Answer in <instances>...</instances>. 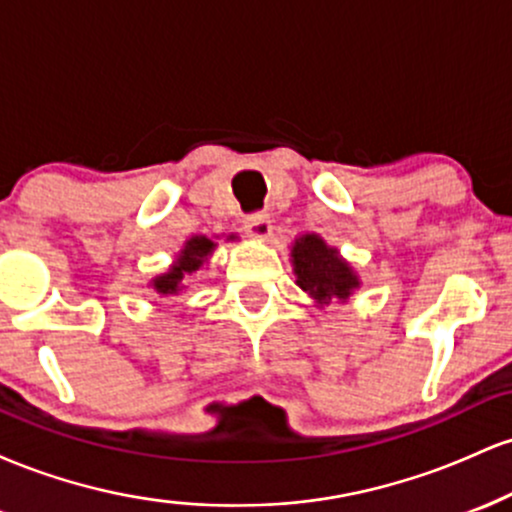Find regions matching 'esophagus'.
<instances>
[{
  "instance_id": "34e87169",
  "label": "esophagus",
  "mask_w": 512,
  "mask_h": 512,
  "mask_svg": "<svg viewBox=\"0 0 512 512\" xmlns=\"http://www.w3.org/2000/svg\"><path fill=\"white\" fill-rule=\"evenodd\" d=\"M245 231L252 240H267L272 236V219L267 214H252L245 219Z\"/></svg>"
}]
</instances>
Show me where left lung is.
I'll return each instance as SVG.
<instances>
[{"instance_id":"left-lung-1","label":"left lung","mask_w":512,"mask_h":512,"mask_svg":"<svg viewBox=\"0 0 512 512\" xmlns=\"http://www.w3.org/2000/svg\"><path fill=\"white\" fill-rule=\"evenodd\" d=\"M291 267L298 289L308 293L317 308H325L332 301L349 303L354 291L361 289V276L356 269L317 233H303L293 240Z\"/></svg>"}]
</instances>
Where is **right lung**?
<instances>
[{
	"label": "right lung",
	"mask_w": 512,
	"mask_h": 512,
	"mask_svg": "<svg viewBox=\"0 0 512 512\" xmlns=\"http://www.w3.org/2000/svg\"><path fill=\"white\" fill-rule=\"evenodd\" d=\"M228 240H238V236L231 233V236H226V243ZM216 248H219V245H216L214 238L209 236L187 238L182 250L175 255L173 264H170L166 272L156 274L154 279L149 281V286L154 289V293H158V298L180 296V293L187 289V279L209 262V257L214 255Z\"/></svg>",
	"instance_id": "obj_1"
}]
</instances>
